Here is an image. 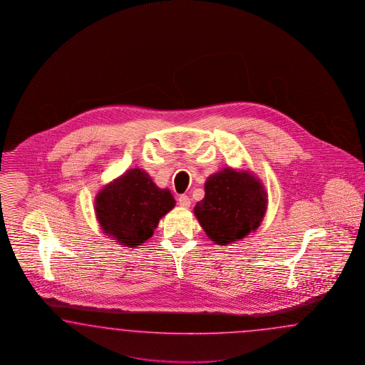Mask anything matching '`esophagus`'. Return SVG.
Masks as SVG:
<instances>
[{"label":"esophagus","instance_id":"esophagus-1","mask_svg":"<svg viewBox=\"0 0 365 365\" xmlns=\"http://www.w3.org/2000/svg\"><path fill=\"white\" fill-rule=\"evenodd\" d=\"M178 202H179V205H180L182 207H185V209H188L190 205H191V199L188 198L187 195H180L179 199H178Z\"/></svg>","mask_w":365,"mask_h":365}]
</instances>
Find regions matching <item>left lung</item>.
<instances>
[{"mask_svg": "<svg viewBox=\"0 0 365 365\" xmlns=\"http://www.w3.org/2000/svg\"><path fill=\"white\" fill-rule=\"evenodd\" d=\"M266 206L265 187L253 174L225 167L207 178L194 214L211 241L225 246L257 230Z\"/></svg>", "mask_w": 365, "mask_h": 365, "instance_id": "8db88e82", "label": "left lung"}]
</instances>
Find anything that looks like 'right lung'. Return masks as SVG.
I'll list each match as a JSON object with an SVG mask.
<instances>
[{
	"instance_id": "obj_1",
	"label": "right lung",
	"mask_w": 365,
	"mask_h": 365,
	"mask_svg": "<svg viewBox=\"0 0 365 365\" xmlns=\"http://www.w3.org/2000/svg\"><path fill=\"white\" fill-rule=\"evenodd\" d=\"M174 206L170 190L158 187L140 168L125 171L95 198L101 230L127 247H138L151 238L159 220Z\"/></svg>"
}]
</instances>
